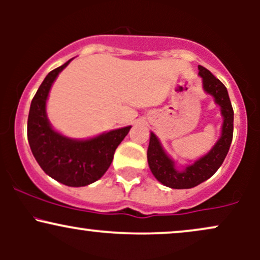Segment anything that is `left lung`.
Returning <instances> with one entry per match:
<instances>
[{
    "instance_id": "1",
    "label": "left lung",
    "mask_w": 260,
    "mask_h": 260,
    "mask_svg": "<svg viewBox=\"0 0 260 260\" xmlns=\"http://www.w3.org/2000/svg\"><path fill=\"white\" fill-rule=\"evenodd\" d=\"M199 76L203 78V88L208 94L213 95L215 103L221 107L223 117L222 134L214 148L207 155L187 166L183 171H177L175 164L164 151L159 139L154 133L150 134L148 147V164L151 172L164 186L175 189H186L201 184L210 178L222 165L234 136V109L230 101L226 86L210 71L198 66Z\"/></svg>"
}]
</instances>
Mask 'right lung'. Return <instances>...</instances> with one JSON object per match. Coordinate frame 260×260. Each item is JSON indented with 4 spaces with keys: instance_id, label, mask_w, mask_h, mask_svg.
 Segmentation results:
<instances>
[{
    "instance_id": "add662e5",
    "label": "right lung",
    "mask_w": 260,
    "mask_h": 260,
    "mask_svg": "<svg viewBox=\"0 0 260 260\" xmlns=\"http://www.w3.org/2000/svg\"><path fill=\"white\" fill-rule=\"evenodd\" d=\"M71 61L47 74L32 98L28 116V140L45 174L66 186L83 187L103 177L131 126L88 140L66 138L52 129L46 117V100L53 80Z\"/></svg>"
}]
</instances>
